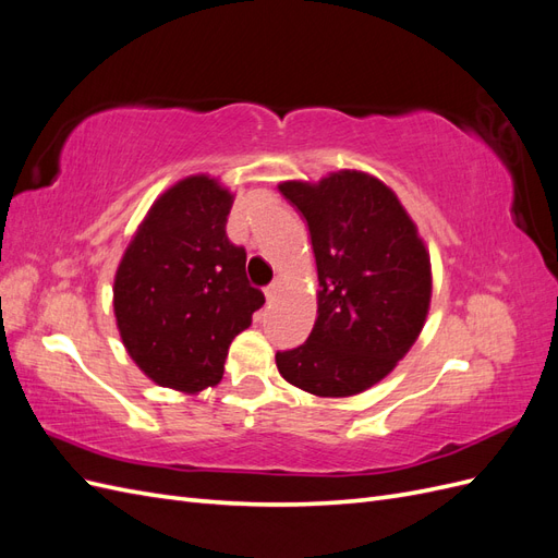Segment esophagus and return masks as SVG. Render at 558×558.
Here are the masks:
<instances>
[{
	"mask_svg": "<svg viewBox=\"0 0 558 558\" xmlns=\"http://www.w3.org/2000/svg\"><path fill=\"white\" fill-rule=\"evenodd\" d=\"M281 283H283V279H281V277H275L272 283L265 286V298H267V300H275L277 293L281 291Z\"/></svg>",
	"mask_w": 558,
	"mask_h": 558,
	"instance_id": "34e87169",
	"label": "esophagus"
}]
</instances>
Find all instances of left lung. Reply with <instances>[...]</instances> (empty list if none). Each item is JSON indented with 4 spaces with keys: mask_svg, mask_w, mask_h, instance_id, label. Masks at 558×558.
Wrapping results in <instances>:
<instances>
[{
    "mask_svg": "<svg viewBox=\"0 0 558 558\" xmlns=\"http://www.w3.org/2000/svg\"><path fill=\"white\" fill-rule=\"evenodd\" d=\"M279 193L310 230L318 316L305 344L277 351V367L307 393L356 396L391 373L424 328L428 251L393 191L369 174L286 181Z\"/></svg>",
    "mask_w": 558,
    "mask_h": 558,
    "instance_id": "obj_1",
    "label": "left lung"
}]
</instances>
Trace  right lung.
<instances>
[{"instance_id": "add662e5", "label": "right lung", "mask_w": 558, "mask_h": 558, "mask_svg": "<svg viewBox=\"0 0 558 558\" xmlns=\"http://www.w3.org/2000/svg\"><path fill=\"white\" fill-rule=\"evenodd\" d=\"M232 195L189 177L156 199L113 283V312L132 361L160 386L195 393L223 377L230 342L265 302L246 279V251L226 234Z\"/></svg>"}]
</instances>
